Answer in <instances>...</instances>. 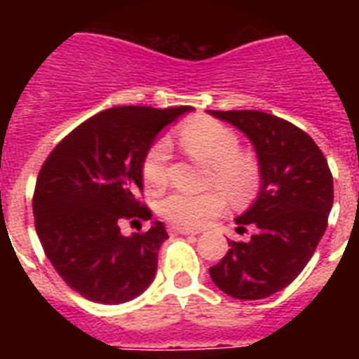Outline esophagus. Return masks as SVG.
I'll use <instances>...</instances> for the list:
<instances>
[{
  "label": "esophagus",
  "mask_w": 359,
  "mask_h": 359,
  "mask_svg": "<svg viewBox=\"0 0 359 359\" xmlns=\"http://www.w3.org/2000/svg\"><path fill=\"white\" fill-rule=\"evenodd\" d=\"M169 231L172 236H198L199 231L190 230V228H183V226H170Z\"/></svg>",
  "instance_id": "1"
}]
</instances>
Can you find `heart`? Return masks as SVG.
<instances>
[{"instance_id": "obj_1", "label": "heart", "mask_w": 359, "mask_h": 359, "mask_svg": "<svg viewBox=\"0 0 359 359\" xmlns=\"http://www.w3.org/2000/svg\"><path fill=\"white\" fill-rule=\"evenodd\" d=\"M180 142L189 156L210 165V183L233 203L248 201L259 189L261 169L257 161L241 151L239 136L224 123L212 118H194L180 129ZM169 144L158 140L152 144L142 163V176L149 189L160 190L167 183ZM224 208L221 190L203 194L172 192L161 199L160 214L180 226L198 228L217 217Z\"/></svg>"}]
</instances>
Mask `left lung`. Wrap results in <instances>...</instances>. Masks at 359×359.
Here are the masks:
<instances>
[{
    "instance_id": "8db88e82",
    "label": "left lung",
    "mask_w": 359,
    "mask_h": 359,
    "mask_svg": "<svg viewBox=\"0 0 359 359\" xmlns=\"http://www.w3.org/2000/svg\"><path fill=\"white\" fill-rule=\"evenodd\" d=\"M231 123L253 144L261 190L236 219L237 231L257 228L246 243L230 250L210 277L223 293L261 300L290 286L315 253L332 208V174L323 152L307 133L262 111H208Z\"/></svg>"
}]
</instances>
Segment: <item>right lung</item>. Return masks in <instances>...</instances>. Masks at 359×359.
I'll use <instances>...</instances> for the list:
<instances>
[{"instance_id":"add662e5","label":"right lung","mask_w":359,"mask_h":359,"mask_svg":"<svg viewBox=\"0 0 359 359\" xmlns=\"http://www.w3.org/2000/svg\"><path fill=\"white\" fill-rule=\"evenodd\" d=\"M194 107L118 106L82 122L55 145L34 190L43 250L72 290L91 302L123 304L144 293L169 239L161 221L126 237L123 219L149 221L138 201L142 163L158 133Z\"/></svg>"}]
</instances>
